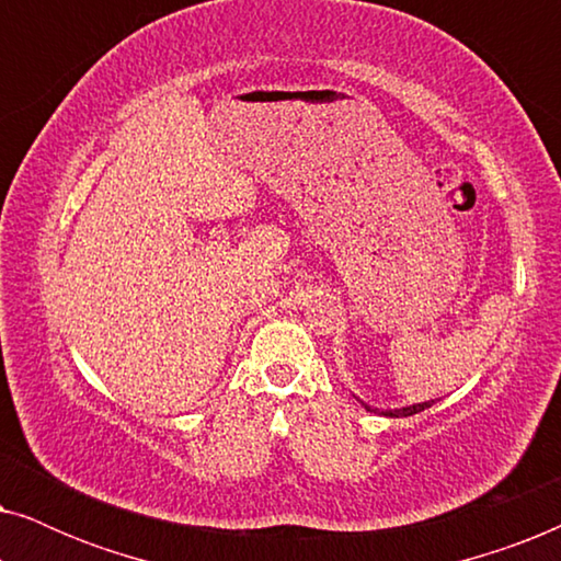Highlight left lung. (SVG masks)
<instances>
[{"mask_svg": "<svg viewBox=\"0 0 561 561\" xmlns=\"http://www.w3.org/2000/svg\"><path fill=\"white\" fill-rule=\"evenodd\" d=\"M434 405V401H424V403H413V405H405V409H396V411H386V416H393V419H398V416H413V413H421L424 409H432ZM365 409L367 411H373L370 405L365 403Z\"/></svg>", "mask_w": 561, "mask_h": 561, "instance_id": "1", "label": "left lung"}]
</instances>
